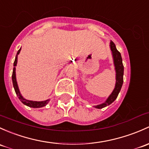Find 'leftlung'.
Segmentation results:
<instances>
[{
  "instance_id": "8db88e82",
  "label": "left lung",
  "mask_w": 149,
  "mask_h": 149,
  "mask_svg": "<svg viewBox=\"0 0 149 149\" xmlns=\"http://www.w3.org/2000/svg\"><path fill=\"white\" fill-rule=\"evenodd\" d=\"M111 50L112 51L114 65H115V70L116 75V82L115 88L113 89L111 94L109 95V98H107L106 101L103 103L95 106V108L96 109H103V108L106 107V106H109L111 103H112L116 99L117 96H118V93H119L120 89H121L122 85H123V62H122V58L120 52L116 49L115 43L113 41H111L110 43Z\"/></svg>"
}]
</instances>
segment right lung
<instances>
[{
  "mask_svg": "<svg viewBox=\"0 0 149 149\" xmlns=\"http://www.w3.org/2000/svg\"><path fill=\"white\" fill-rule=\"evenodd\" d=\"M21 48H20L19 50L18 51V53H17L16 56H15V61L13 63V74H12V81H13V85L14 89H15V93H16L17 96L18 97V98L20 99V101H21L23 104L26 105V106H29V107L31 108H41L43 107V106H46L47 103L49 102V99L46 100V101H29V100H26L22 96L21 93H20V91L18 89V84H17V81H16V77H15V66H16L17 64V60H18V55L19 54L20 51H21Z\"/></svg>",
  "mask_w": 149,
  "mask_h": 149,
  "instance_id": "obj_1",
  "label": "right lung"
}]
</instances>
